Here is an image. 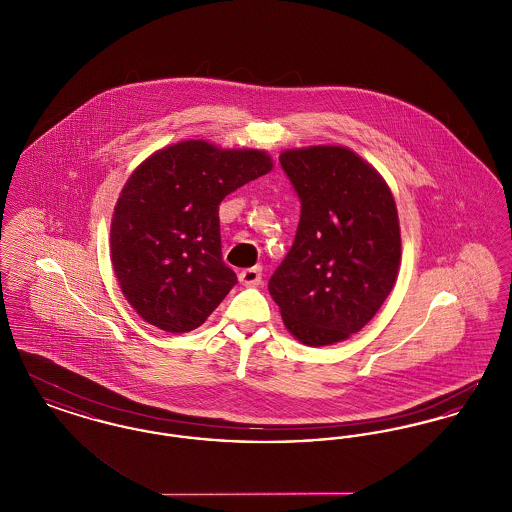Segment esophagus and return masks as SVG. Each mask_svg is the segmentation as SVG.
<instances>
[{"instance_id": "34e87169", "label": "esophagus", "mask_w": 512, "mask_h": 512, "mask_svg": "<svg viewBox=\"0 0 512 512\" xmlns=\"http://www.w3.org/2000/svg\"><path fill=\"white\" fill-rule=\"evenodd\" d=\"M263 280V272L261 267L245 268L240 272V282L244 286H259Z\"/></svg>"}]
</instances>
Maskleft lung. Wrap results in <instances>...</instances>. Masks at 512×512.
<instances>
[{"mask_svg": "<svg viewBox=\"0 0 512 512\" xmlns=\"http://www.w3.org/2000/svg\"><path fill=\"white\" fill-rule=\"evenodd\" d=\"M280 165L301 217L268 292L301 343L347 340L378 313L397 280L401 234L393 195L347 147L286 149Z\"/></svg>", "mask_w": 512, "mask_h": 512, "instance_id": "obj_1", "label": "left lung"}]
</instances>
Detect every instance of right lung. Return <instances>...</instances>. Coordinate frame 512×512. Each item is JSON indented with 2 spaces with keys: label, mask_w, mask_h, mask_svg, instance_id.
<instances>
[{
  "label": "right lung",
  "mask_w": 512,
  "mask_h": 512,
  "mask_svg": "<svg viewBox=\"0 0 512 512\" xmlns=\"http://www.w3.org/2000/svg\"><path fill=\"white\" fill-rule=\"evenodd\" d=\"M272 171L259 149L188 140L130 174L111 220V261L132 309L159 330L201 326L238 282L220 251V201Z\"/></svg>",
  "instance_id": "obj_1"
}]
</instances>
